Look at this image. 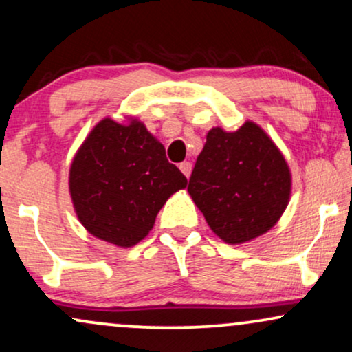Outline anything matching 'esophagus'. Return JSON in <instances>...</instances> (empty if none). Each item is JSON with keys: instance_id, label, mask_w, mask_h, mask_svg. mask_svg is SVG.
Masks as SVG:
<instances>
[{"instance_id": "esophagus-1", "label": "esophagus", "mask_w": 352, "mask_h": 352, "mask_svg": "<svg viewBox=\"0 0 352 352\" xmlns=\"http://www.w3.org/2000/svg\"><path fill=\"white\" fill-rule=\"evenodd\" d=\"M179 167H180L182 173H184V175L188 179L190 173H192V164H190V162H182V164L179 165Z\"/></svg>"}]
</instances>
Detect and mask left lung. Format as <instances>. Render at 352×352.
I'll return each mask as SVG.
<instances>
[{
  "label": "left lung",
  "instance_id": "1",
  "mask_svg": "<svg viewBox=\"0 0 352 352\" xmlns=\"http://www.w3.org/2000/svg\"><path fill=\"white\" fill-rule=\"evenodd\" d=\"M188 193L213 233L238 245L276 225L292 195V173L268 134L246 120L235 132H208Z\"/></svg>",
  "mask_w": 352,
  "mask_h": 352
}]
</instances>
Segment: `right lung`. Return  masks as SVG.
<instances>
[{"label": "right lung", "instance_id": "add662e5", "mask_svg": "<svg viewBox=\"0 0 352 352\" xmlns=\"http://www.w3.org/2000/svg\"><path fill=\"white\" fill-rule=\"evenodd\" d=\"M187 179L137 119L106 117L72 159L69 192L76 215L91 235L129 248L148 235L168 197Z\"/></svg>", "mask_w": 352, "mask_h": 352}]
</instances>
